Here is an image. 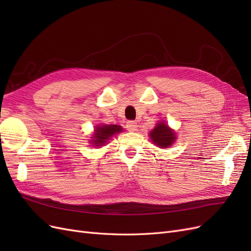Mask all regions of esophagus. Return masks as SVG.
Segmentation results:
<instances>
[{"mask_svg":"<svg viewBox=\"0 0 251 251\" xmlns=\"http://www.w3.org/2000/svg\"><path fill=\"white\" fill-rule=\"evenodd\" d=\"M137 127H138V125H137V123H136V121L131 120V121H127V123H126V128L130 132L137 131Z\"/></svg>","mask_w":251,"mask_h":251,"instance_id":"esophagus-1","label":"esophagus"}]
</instances>
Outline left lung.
I'll list each match as a JSON object with an SVG mask.
<instances>
[{"label":"left lung","instance_id":"left-lung-1","mask_svg":"<svg viewBox=\"0 0 251 251\" xmlns=\"http://www.w3.org/2000/svg\"><path fill=\"white\" fill-rule=\"evenodd\" d=\"M150 136L157 146L160 148H168L176 139V135L164 123H159L153 131L150 133Z\"/></svg>","mask_w":251,"mask_h":251}]
</instances>
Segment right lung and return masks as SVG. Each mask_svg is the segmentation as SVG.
Listing matches in <instances>:
<instances>
[{
    "instance_id": "right-lung-1",
    "label": "right lung",
    "mask_w": 251,
    "mask_h": 251,
    "mask_svg": "<svg viewBox=\"0 0 251 251\" xmlns=\"http://www.w3.org/2000/svg\"><path fill=\"white\" fill-rule=\"evenodd\" d=\"M121 131H123V127L117 125L97 126L94 133V140H92V142L95 147L102 146L114 134L119 133Z\"/></svg>"
}]
</instances>
